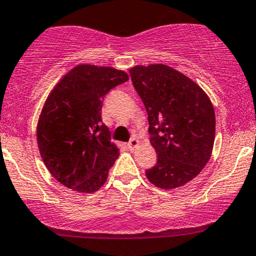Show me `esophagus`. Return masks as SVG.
<instances>
[{
  "instance_id": "1",
  "label": "esophagus",
  "mask_w": 256,
  "mask_h": 256,
  "mask_svg": "<svg viewBox=\"0 0 256 256\" xmlns=\"http://www.w3.org/2000/svg\"><path fill=\"white\" fill-rule=\"evenodd\" d=\"M139 140L136 139V138H132L130 139V142H129L128 144H127V146H128V148L129 150H136V148H138V146H139Z\"/></svg>"
}]
</instances>
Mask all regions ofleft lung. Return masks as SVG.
Wrapping results in <instances>:
<instances>
[{"mask_svg": "<svg viewBox=\"0 0 256 256\" xmlns=\"http://www.w3.org/2000/svg\"><path fill=\"white\" fill-rule=\"evenodd\" d=\"M148 114L150 142L157 163L145 172L156 188L170 190L191 182L213 151L215 112L196 82L164 64L129 70Z\"/></svg>", "mask_w": 256, "mask_h": 256, "instance_id": "obj_1", "label": "left lung"}]
</instances>
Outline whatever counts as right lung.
Instances as JSON below:
<instances>
[{
  "mask_svg": "<svg viewBox=\"0 0 256 256\" xmlns=\"http://www.w3.org/2000/svg\"><path fill=\"white\" fill-rule=\"evenodd\" d=\"M128 80L122 70L80 64L50 93L37 123V144L46 166L62 185L93 194L108 180L120 150L102 120V100Z\"/></svg>",
  "mask_w": 256,
  "mask_h": 256,
  "instance_id": "right-lung-1",
  "label": "right lung"
}]
</instances>
